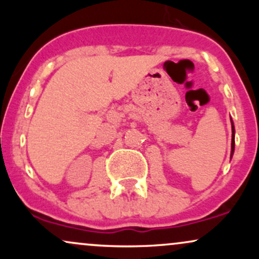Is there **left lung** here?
<instances>
[{
    "mask_svg": "<svg viewBox=\"0 0 259 259\" xmlns=\"http://www.w3.org/2000/svg\"><path fill=\"white\" fill-rule=\"evenodd\" d=\"M231 120V132H233V135H231V154H230V157H233V154H234V151H235V127H234V121H233V119H230Z\"/></svg>",
    "mask_w": 259,
    "mask_h": 259,
    "instance_id": "left-lung-1",
    "label": "left lung"
}]
</instances>
